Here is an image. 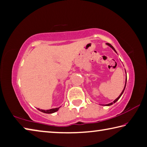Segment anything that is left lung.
<instances>
[{
  "label": "left lung",
  "instance_id": "left-lung-1",
  "mask_svg": "<svg viewBox=\"0 0 147 147\" xmlns=\"http://www.w3.org/2000/svg\"><path fill=\"white\" fill-rule=\"evenodd\" d=\"M106 44H107V45H109V47H110L111 48V49H113V51H115V53H117V51H116V50H115V48H114L110 44H108V43H106ZM125 71H126V69H125ZM126 81H127V79L126 78V82H125V85H124V89H123V90H122V92L121 93V94H120V95H119V97H118V98H117V99H115V100L113 101V102H111V103H108V104H105V105H105V106H110V105H113V103H115V102H117V101L119 100V98L121 97V96L122 95V94H123V92H124V90H125V88H126Z\"/></svg>",
  "mask_w": 147,
  "mask_h": 147
}]
</instances>
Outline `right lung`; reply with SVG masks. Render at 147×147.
Returning <instances> with one entry per match:
<instances>
[{"instance_id":"add662e5","label":"right lung","mask_w":147,"mask_h":147,"mask_svg":"<svg viewBox=\"0 0 147 147\" xmlns=\"http://www.w3.org/2000/svg\"><path fill=\"white\" fill-rule=\"evenodd\" d=\"M59 107H57V108H53V109H47V110H44V109H40L39 108H38V109L41 112H43L44 113H48V114H51V113H53L57 112L58 110L59 109Z\"/></svg>"}]
</instances>
